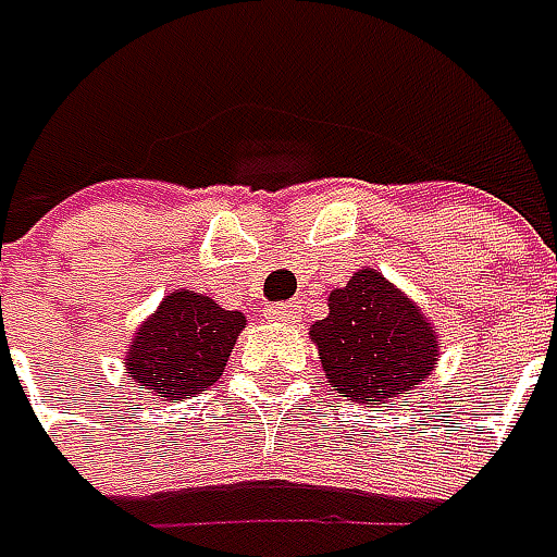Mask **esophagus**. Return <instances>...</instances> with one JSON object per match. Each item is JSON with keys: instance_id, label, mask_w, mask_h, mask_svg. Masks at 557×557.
Here are the masks:
<instances>
[{"instance_id": "1", "label": "esophagus", "mask_w": 557, "mask_h": 557, "mask_svg": "<svg viewBox=\"0 0 557 557\" xmlns=\"http://www.w3.org/2000/svg\"><path fill=\"white\" fill-rule=\"evenodd\" d=\"M298 305L295 301H280V305H268L265 307V317L274 319V322H292V319H298Z\"/></svg>"}]
</instances>
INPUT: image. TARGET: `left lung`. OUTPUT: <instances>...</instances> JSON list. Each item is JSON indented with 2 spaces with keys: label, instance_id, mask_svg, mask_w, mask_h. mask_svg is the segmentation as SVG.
Instances as JSON below:
<instances>
[{
  "label": "left lung",
  "instance_id": "left-lung-1",
  "mask_svg": "<svg viewBox=\"0 0 557 557\" xmlns=\"http://www.w3.org/2000/svg\"><path fill=\"white\" fill-rule=\"evenodd\" d=\"M332 392L356 404L407 398L437 361V334L380 271L364 268L329 295L310 329Z\"/></svg>",
  "mask_w": 557,
  "mask_h": 557
}]
</instances>
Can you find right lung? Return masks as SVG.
Listing matches in <instances>:
<instances>
[{
	"instance_id": "right-lung-1",
	"label": "right lung",
	"mask_w": 557,
	"mask_h": 557,
	"mask_svg": "<svg viewBox=\"0 0 557 557\" xmlns=\"http://www.w3.org/2000/svg\"><path fill=\"white\" fill-rule=\"evenodd\" d=\"M244 325L247 319L238 310H223L208 295L171 292L132 337L126 356L132 380L165 400L208 392Z\"/></svg>"
}]
</instances>
